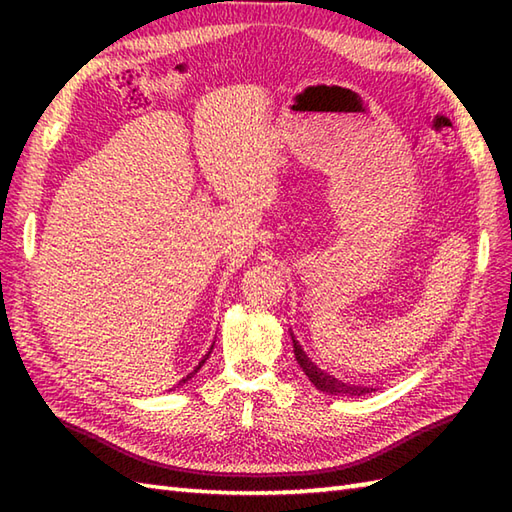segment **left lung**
Instances as JSON below:
<instances>
[{"label": "left lung", "instance_id": "1", "mask_svg": "<svg viewBox=\"0 0 512 512\" xmlns=\"http://www.w3.org/2000/svg\"><path fill=\"white\" fill-rule=\"evenodd\" d=\"M292 345H295L297 363L301 365L303 372H306V376L310 378V383L317 387L319 391H323V394H328V396H365V394H372V391H376L374 387L343 383V380L330 376L328 372H323V369L314 365L310 358L306 356V352L301 350V345L295 341V336H292Z\"/></svg>", "mask_w": 512, "mask_h": 512}]
</instances>
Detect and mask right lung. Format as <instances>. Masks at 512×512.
Instances as JSON below:
<instances>
[{
	"mask_svg": "<svg viewBox=\"0 0 512 512\" xmlns=\"http://www.w3.org/2000/svg\"><path fill=\"white\" fill-rule=\"evenodd\" d=\"M211 350H213V347H211ZM211 350H209V354H211ZM209 354H204V358H202V361H200L198 365H195V369H193V372H191V374H187V376H184V378L180 380V383H178V385H182V383H187V380H189V378H193L195 374H198V369H200V367H202V365L206 363V358H209Z\"/></svg>",
	"mask_w": 512,
	"mask_h": 512,
	"instance_id": "obj_1",
	"label": "right lung"
}]
</instances>
